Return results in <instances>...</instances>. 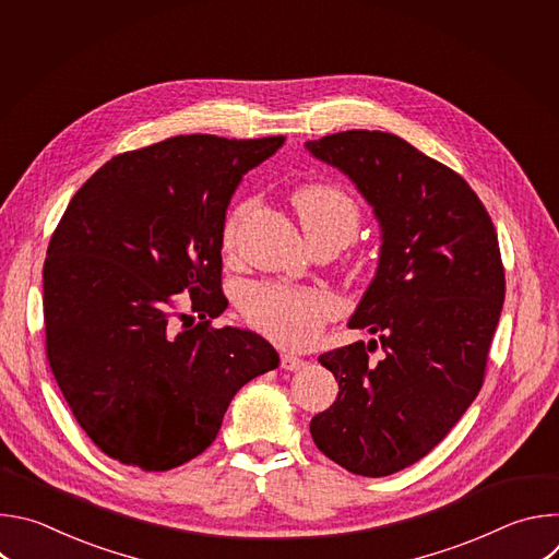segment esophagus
Here are the masks:
<instances>
[{"instance_id":"34e87169","label":"esophagus","mask_w":559,"mask_h":559,"mask_svg":"<svg viewBox=\"0 0 559 559\" xmlns=\"http://www.w3.org/2000/svg\"><path fill=\"white\" fill-rule=\"evenodd\" d=\"M281 367L287 369V371H298L300 367H305V360L294 356V354H283L281 356Z\"/></svg>"}]
</instances>
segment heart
I'll list each match as a JSON object with an SVG mask.
<instances>
[{
    "label": "heart",
    "instance_id": "obj_1",
    "mask_svg": "<svg viewBox=\"0 0 559 559\" xmlns=\"http://www.w3.org/2000/svg\"><path fill=\"white\" fill-rule=\"evenodd\" d=\"M250 203L236 205L223 227V243L229 246ZM300 225L316 246L345 248L360 227L356 201L330 183H309L294 192ZM248 323L283 347H305L321 334V328L338 311V302L323 289H292L281 285H248L238 296Z\"/></svg>",
    "mask_w": 559,
    "mask_h": 559
}]
</instances>
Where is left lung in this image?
I'll return each mask as SVG.
<instances>
[{
    "label": "left lung",
    "instance_id": "8db88e82",
    "mask_svg": "<svg viewBox=\"0 0 559 559\" xmlns=\"http://www.w3.org/2000/svg\"><path fill=\"white\" fill-rule=\"evenodd\" d=\"M305 147L356 183L382 231L376 276L347 323L380 343L318 358L338 397L309 431L343 468L382 477L425 457L483 389L504 302L498 234L471 186L401 136L347 130ZM378 344L385 356L371 364Z\"/></svg>",
    "mask_w": 559,
    "mask_h": 559
}]
</instances>
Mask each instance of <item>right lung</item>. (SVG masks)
Instances as JSON below:
<instances>
[{
  "label": "right lung",
  "instance_id": "add662e5",
  "mask_svg": "<svg viewBox=\"0 0 559 559\" xmlns=\"http://www.w3.org/2000/svg\"><path fill=\"white\" fill-rule=\"evenodd\" d=\"M283 141L173 136L112 156L70 199L44 263L46 354L79 427L121 464L197 457L236 391L278 367L263 336L212 321L227 307L225 210Z\"/></svg>",
  "mask_w": 559,
  "mask_h": 559
}]
</instances>
